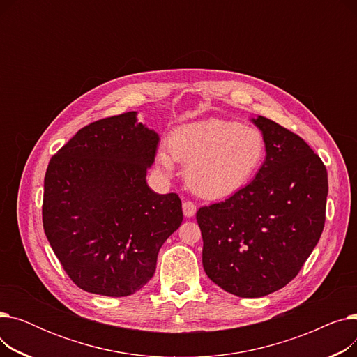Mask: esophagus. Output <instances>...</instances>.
<instances>
[{
  "label": "esophagus",
  "mask_w": 357,
  "mask_h": 357,
  "mask_svg": "<svg viewBox=\"0 0 357 357\" xmlns=\"http://www.w3.org/2000/svg\"><path fill=\"white\" fill-rule=\"evenodd\" d=\"M182 210H183V215L185 217H194L197 213V205L192 201H183L182 204Z\"/></svg>",
  "instance_id": "obj_1"
}]
</instances>
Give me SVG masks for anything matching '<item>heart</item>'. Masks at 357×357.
<instances>
[{
    "instance_id": "obj_1",
    "label": "heart",
    "mask_w": 357,
    "mask_h": 357,
    "mask_svg": "<svg viewBox=\"0 0 357 357\" xmlns=\"http://www.w3.org/2000/svg\"><path fill=\"white\" fill-rule=\"evenodd\" d=\"M167 150L158 156L165 172L172 171V159L185 163V181L195 194L224 198L255 175L265 156V140L250 126L208 119L178 128Z\"/></svg>"
}]
</instances>
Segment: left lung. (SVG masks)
<instances>
[{
    "instance_id": "left-lung-1",
    "label": "left lung",
    "mask_w": 357,
    "mask_h": 357,
    "mask_svg": "<svg viewBox=\"0 0 357 357\" xmlns=\"http://www.w3.org/2000/svg\"><path fill=\"white\" fill-rule=\"evenodd\" d=\"M266 159L230 198L197 211L202 266L224 291L259 298L288 285L321 237L327 169L298 135L259 116Z\"/></svg>"
}]
</instances>
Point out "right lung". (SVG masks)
Wrapping results in <instances>:
<instances>
[{
    "label": "right lung",
    "mask_w": 357,
    "mask_h": 357,
    "mask_svg": "<svg viewBox=\"0 0 357 357\" xmlns=\"http://www.w3.org/2000/svg\"><path fill=\"white\" fill-rule=\"evenodd\" d=\"M158 144L130 111L82 127L52 156L43 229L78 288L127 296L153 276L162 245L183 218L178 194L159 195L146 183Z\"/></svg>",
    "instance_id": "1"
}]
</instances>
